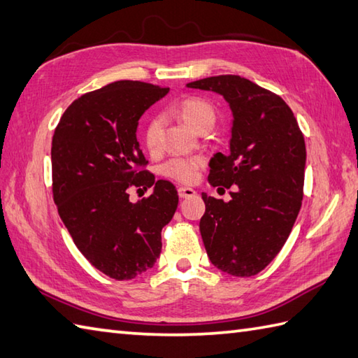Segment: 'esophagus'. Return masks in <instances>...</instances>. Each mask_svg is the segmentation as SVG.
I'll list each match as a JSON object with an SVG mask.
<instances>
[{"instance_id":"1","label":"esophagus","mask_w":358,"mask_h":358,"mask_svg":"<svg viewBox=\"0 0 358 358\" xmlns=\"http://www.w3.org/2000/svg\"><path fill=\"white\" fill-rule=\"evenodd\" d=\"M196 192L194 191L192 187H186V186H181L178 187V195L180 199H189V196H194Z\"/></svg>"}]
</instances>
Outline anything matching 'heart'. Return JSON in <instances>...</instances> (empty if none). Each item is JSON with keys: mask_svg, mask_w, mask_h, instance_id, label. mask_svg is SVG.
<instances>
[{"mask_svg": "<svg viewBox=\"0 0 358 358\" xmlns=\"http://www.w3.org/2000/svg\"><path fill=\"white\" fill-rule=\"evenodd\" d=\"M175 112L185 121L187 126H191L194 131H201L203 127L212 126L215 121V109L209 101L203 98L189 96L181 100L175 106ZM162 120L154 117L148 121L143 132L144 146L149 152H157L162 143ZM203 159L196 157H175L163 164V173L166 177L173 178L181 183H192L195 180L199 169L203 166Z\"/></svg>", "mask_w": 358, "mask_h": 358, "instance_id": "b5f03b06", "label": "heart"}]
</instances>
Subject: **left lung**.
<instances>
[{
  "mask_svg": "<svg viewBox=\"0 0 358 358\" xmlns=\"http://www.w3.org/2000/svg\"><path fill=\"white\" fill-rule=\"evenodd\" d=\"M229 103L231 152L210 159V186H224V203L201 194V238L210 263L235 277L263 271L283 248L299 215L305 185V138L291 108L277 94L238 75L187 83ZM223 189V187H220Z\"/></svg>",
  "mask_w": 358,
  "mask_h": 358,
  "instance_id": "left-lung-1",
  "label": "left lung"
}]
</instances>
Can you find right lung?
<instances>
[{
	"label": "right lung",
	"instance_id": "1",
	"mask_svg": "<svg viewBox=\"0 0 358 358\" xmlns=\"http://www.w3.org/2000/svg\"><path fill=\"white\" fill-rule=\"evenodd\" d=\"M169 87L121 80L77 98L52 138V194L75 246L115 280L150 269L162 252V229L178 206L177 189L155 181L136 141L146 109ZM154 187L132 203V188Z\"/></svg>",
	"mask_w": 358,
	"mask_h": 358
}]
</instances>
